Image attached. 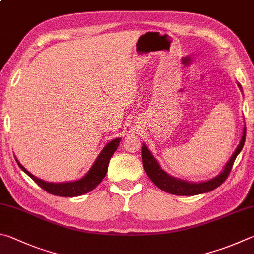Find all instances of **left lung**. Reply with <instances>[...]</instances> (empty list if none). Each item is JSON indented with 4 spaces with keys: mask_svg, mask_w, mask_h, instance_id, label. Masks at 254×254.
<instances>
[{
    "mask_svg": "<svg viewBox=\"0 0 254 254\" xmlns=\"http://www.w3.org/2000/svg\"><path fill=\"white\" fill-rule=\"evenodd\" d=\"M238 85L240 86V89H241V85L240 84ZM244 141H246V127L243 128L241 141H240L236 151H234V153L232 154L231 158H230L229 162L225 164V167L223 168V171L219 175H216L215 178L205 182H200V183L188 182L180 179H175L171 177V175H169L167 172H164L163 170L160 168L158 161L154 159V156L152 155V153L149 151V149H147L145 144H143L142 146L143 167H144L147 177L150 178L151 181L164 192L171 193V194H175V195L201 194V193H205V192H210L212 190H214V189L221 186V184L225 181V179L228 178L230 171H231L232 165L234 163V161H236L238 154L242 150V147L244 145Z\"/></svg>",
    "mask_w": 254,
    "mask_h": 254,
    "instance_id": "1",
    "label": "left lung"
}]
</instances>
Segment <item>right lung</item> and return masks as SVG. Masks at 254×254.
Returning a JSON list of instances; mask_svg holds the SVG:
<instances>
[{
	"instance_id": "1",
	"label": "right lung",
	"mask_w": 254,
	"mask_h": 254,
	"mask_svg": "<svg viewBox=\"0 0 254 254\" xmlns=\"http://www.w3.org/2000/svg\"><path fill=\"white\" fill-rule=\"evenodd\" d=\"M121 139H114L110 141L107 145L103 147V150L101 151L98 158H96L94 164L92 165L90 171L87 172L84 177L81 178L80 180L74 182H65V183H52V182H47L43 181L39 178L34 177L33 174L30 173L27 170L23 167V165L18 162L17 159L16 162L23 171H24L29 177L33 180V181L38 184L50 194L53 195H59V196H66V197H72V196H79L82 194H85V193L90 192L95 189L98 184L101 183L103 178L105 177L108 171V165L110 162V159L113 155V153L117 151L119 143Z\"/></svg>"
}]
</instances>
